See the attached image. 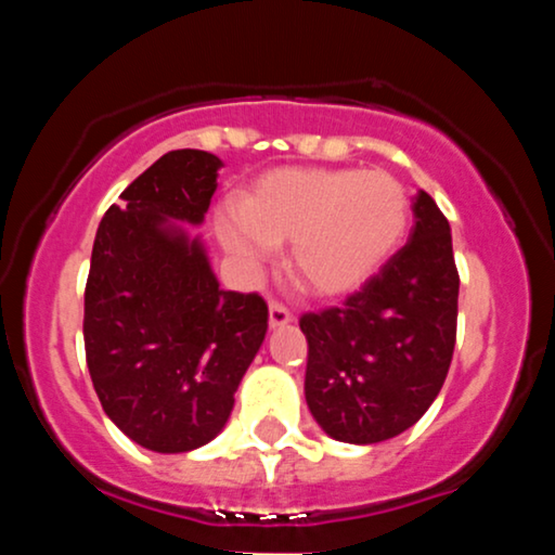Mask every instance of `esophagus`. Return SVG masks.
<instances>
[{
    "label": "esophagus",
    "instance_id": "obj_1",
    "mask_svg": "<svg viewBox=\"0 0 555 555\" xmlns=\"http://www.w3.org/2000/svg\"><path fill=\"white\" fill-rule=\"evenodd\" d=\"M292 321H295V315L289 313V308H284L282 302H271V308H269L271 328H282V326H286V323H292Z\"/></svg>",
    "mask_w": 555,
    "mask_h": 555
}]
</instances>
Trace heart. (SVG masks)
<instances>
[{
	"instance_id": "b5f03b06",
	"label": "heart",
	"mask_w": 555,
	"mask_h": 555,
	"mask_svg": "<svg viewBox=\"0 0 555 555\" xmlns=\"http://www.w3.org/2000/svg\"><path fill=\"white\" fill-rule=\"evenodd\" d=\"M406 221L410 195L386 171L273 169L250 184L242 214H216V232L250 266L292 242L295 282L308 295L344 297L384 269Z\"/></svg>"
}]
</instances>
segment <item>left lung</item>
I'll return each instance as SVG.
<instances>
[{
    "label": "left lung",
    "mask_w": 555,
    "mask_h": 555,
    "mask_svg": "<svg viewBox=\"0 0 555 555\" xmlns=\"http://www.w3.org/2000/svg\"><path fill=\"white\" fill-rule=\"evenodd\" d=\"M410 242L339 308L299 318L308 339L305 399L331 438L378 443L428 412L456 344L451 229L420 190Z\"/></svg>",
    "instance_id": "1"
}]
</instances>
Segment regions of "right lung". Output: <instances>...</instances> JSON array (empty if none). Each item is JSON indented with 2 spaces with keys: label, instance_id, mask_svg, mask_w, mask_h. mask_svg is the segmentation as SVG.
Masks as SVG:
<instances>
[{
  "label": "right lung",
  "instance_id": "1",
  "mask_svg": "<svg viewBox=\"0 0 555 555\" xmlns=\"http://www.w3.org/2000/svg\"><path fill=\"white\" fill-rule=\"evenodd\" d=\"M219 169L206 151H169L127 184L93 242L88 373L112 423L158 454L219 436L269 328L263 297L219 289L201 240L171 224H201Z\"/></svg>",
  "mask_w": 555,
  "mask_h": 555
}]
</instances>
